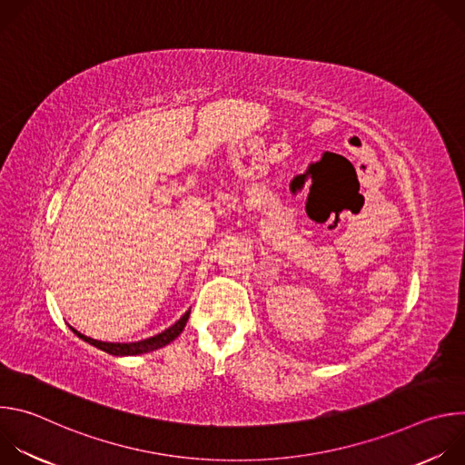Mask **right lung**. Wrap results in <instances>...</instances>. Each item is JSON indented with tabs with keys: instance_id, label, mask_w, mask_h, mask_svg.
<instances>
[{
	"instance_id": "right-lung-1",
	"label": "right lung",
	"mask_w": 465,
	"mask_h": 465,
	"mask_svg": "<svg viewBox=\"0 0 465 465\" xmlns=\"http://www.w3.org/2000/svg\"><path fill=\"white\" fill-rule=\"evenodd\" d=\"M189 312H191V309H189L178 322H174L169 329L162 331V333H158V335H154V337H151V339L140 341V342H128V344H121V342H101V341H95V339H90V337L79 333V331L74 329V327H72V331H74V333H75L79 339H83L84 342H88V344H92V346H95V348H99V350H103V351H106V353H110V355H117V357H124V355H142V353H149V351L160 350V348L167 346L169 342H173V341L182 333V331H183V327H185V323H187V318H189Z\"/></svg>"
}]
</instances>
